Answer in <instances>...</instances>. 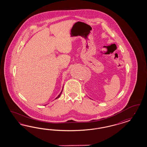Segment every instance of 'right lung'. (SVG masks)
Masks as SVG:
<instances>
[{"label":"right lung","instance_id":"right-lung-1","mask_svg":"<svg viewBox=\"0 0 147 147\" xmlns=\"http://www.w3.org/2000/svg\"><path fill=\"white\" fill-rule=\"evenodd\" d=\"M62 91H61V93H60V94H59V95H58V96H57V98H55V99H57V98H59V97H60V95H61V93H62Z\"/></svg>","mask_w":147,"mask_h":147}]
</instances>
